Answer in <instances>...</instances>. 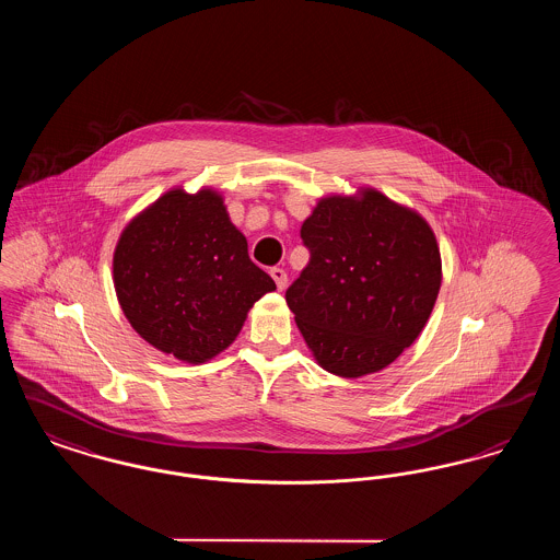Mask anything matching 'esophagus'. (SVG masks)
<instances>
[{"instance_id":"obj_1","label":"esophagus","mask_w":560,"mask_h":560,"mask_svg":"<svg viewBox=\"0 0 560 560\" xmlns=\"http://www.w3.org/2000/svg\"><path fill=\"white\" fill-rule=\"evenodd\" d=\"M270 277L277 283V290H285L288 288V272L283 268H270Z\"/></svg>"}]
</instances>
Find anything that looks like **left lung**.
Listing matches in <instances>:
<instances>
[{
	"label": "left lung",
	"instance_id": "obj_1",
	"mask_svg": "<svg viewBox=\"0 0 560 560\" xmlns=\"http://www.w3.org/2000/svg\"><path fill=\"white\" fill-rule=\"evenodd\" d=\"M308 265L285 292L323 370L359 377L390 365L424 329L441 288L427 222L377 190L327 197L304 220Z\"/></svg>",
	"mask_w": 560,
	"mask_h": 560
}]
</instances>
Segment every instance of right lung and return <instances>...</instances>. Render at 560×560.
Returning <instances> with one entry per match:
<instances>
[{"mask_svg":"<svg viewBox=\"0 0 560 560\" xmlns=\"http://www.w3.org/2000/svg\"><path fill=\"white\" fill-rule=\"evenodd\" d=\"M115 292L133 329L180 361L229 347L275 281L212 190H170L133 218L113 258Z\"/></svg>","mask_w":560,"mask_h":560,"instance_id":"add662e5","label":"right lung"}]
</instances>
